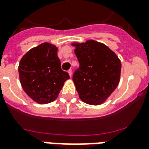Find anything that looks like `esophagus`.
I'll list each match as a JSON object with an SVG mask.
<instances>
[{
    "instance_id": "1",
    "label": "esophagus",
    "mask_w": 149,
    "mask_h": 149,
    "mask_svg": "<svg viewBox=\"0 0 149 149\" xmlns=\"http://www.w3.org/2000/svg\"><path fill=\"white\" fill-rule=\"evenodd\" d=\"M68 73H69V75H70V77H72V70H68Z\"/></svg>"
}]
</instances>
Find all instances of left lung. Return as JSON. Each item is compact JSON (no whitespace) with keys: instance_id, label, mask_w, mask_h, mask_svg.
Listing matches in <instances>:
<instances>
[{"instance_id":"1","label":"left lung","mask_w":149,"mask_h":149,"mask_svg":"<svg viewBox=\"0 0 149 149\" xmlns=\"http://www.w3.org/2000/svg\"><path fill=\"white\" fill-rule=\"evenodd\" d=\"M79 66L72 75L79 98L91 105H98L117 88L121 64L107 45L94 40L73 43Z\"/></svg>"}]
</instances>
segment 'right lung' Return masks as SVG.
I'll return each instance as SVG.
<instances>
[{
	"label": "right lung",
	"mask_w": 149,
	"mask_h": 149,
	"mask_svg": "<svg viewBox=\"0 0 149 149\" xmlns=\"http://www.w3.org/2000/svg\"><path fill=\"white\" fill-rule=\"evenodd\" d=\"M18 72L24 92L39 104L55 100L70 79L69 73L61 69L57 48L48 42L29 50L20 61Z\"/></svg>",
	"instance_id": "1"
}]
</instances>
